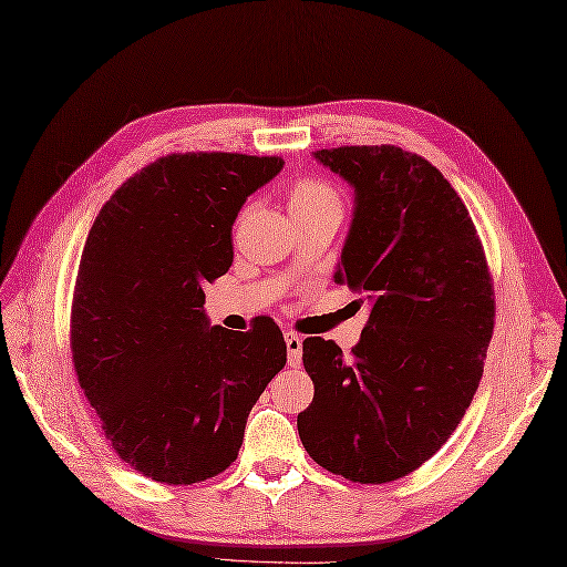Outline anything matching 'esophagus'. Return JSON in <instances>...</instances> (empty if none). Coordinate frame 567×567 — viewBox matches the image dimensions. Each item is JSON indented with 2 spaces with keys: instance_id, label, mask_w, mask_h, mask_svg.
Masks as SVG:
<instances>
[{
  "instance_id": "esophagus-1",
  "label": "esophagus",
  "mask_w": 567,
  "mask_h": 567,
  "mask_svg": "<svg viewBox=\"0 0 567 567\" xmlns=\"http://www.w3.org/2000/svg\"><path fill=\"white\" fill-rule=\"evenodd\" d=\"M284 341H286V349H288V363L298 368L300 358H302V337L293 334V331H286Z\"/></svg>"
}]
</instances>
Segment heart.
<instances>
[{
  "instance_id": "1",
  "label": "heart",
  "mask_w": 567,
  "mask_h": 567,
  "mask_svg": "<svg viewBox=\"0 0 567 567\" xmlns=\"http://www.w3.org/2000/svg\"><path fill=\"white\" fill-rule=\"evenodd\" d=\"M327 206H339L337 189L315 177H302L293 183L291 195H288V209H291L293 218L322 212Z\"/></svg>"
}]
</instances>
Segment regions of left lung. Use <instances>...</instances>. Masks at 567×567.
<instances>
[{"label": "left lung", "mask_w": 567, "mask_h": 567, "mask_svg": "<svg viewBox=\"0 0 567 567\" xmlns=\"http://www.w3.org/2000/svg\"><path fill=\"white\" fill-rule=\"evenodd\" d=\"M315 158L353 187L334 281L370 315L351 358L302 341L315 396L298 435L327 472L388 483L431 460L472 404L493 337L491 271L464 202L419 154L382 144Z\"/></svg>", "instance_id": "1"}]
</instances>
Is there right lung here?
<instances>
[{
	"instance_id": "add662e5",
	"label": "right lung",
	"mask_w": 567,
	"mask_h": 567,
	"mask_svg": "<svg viewBox=\"0 0 567 567\" xmlns=\"http://www.w3.org/2000/svg\"><path fill=\"white\" fill-rule=\"evenodd\" d=\"M279 156L171 154L105 202L81 252L72 361L122 462L189 486L238 460L245 423L286 365L271 317L250 331L212 327L204 286L233 265L245 199Z\"/></svg>"
}]
</instances>
